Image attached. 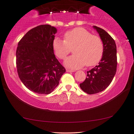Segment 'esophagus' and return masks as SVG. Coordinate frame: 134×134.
I'll list each match as a JSON object with an SVG mask.
<instances>
[{
    "label": "esophagus",
    "mask_w": 134,
    "mask_h": 134,
    "mask_svg": "<svg viewBox=\"0 0 134 134\" xmlns=\"http://www.w3.org/2000/svg\"><path fill=\"white\" fill-rule=\"evenodd\" d=\"M66 71L68 72H74L75 71H74V70H70V69H66Z\"/></svg>",
    "instance_id": "esophagus-1"
}]
</instances>
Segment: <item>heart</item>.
<instances>
[{
	"mask_svg": "<svg viewBox=\"0 0 134 134\" xmlns=\"http://www.w3.org/2000/svg\"><path fill=\"white\" fill-rule=\"evenodd\" d=\"M74 54L65 61V65L71 68L92 66L97 64L104 53V43L99 36L93 35L83 27H76L64 34V40L55 38L53 48L55 55L65 60L73 48Z\"/></svg>",
	"mask_w": 134,
	"mask_h": 134,
	"instance_id": "heart-1",
	"label": "heart"
}]
</instances>
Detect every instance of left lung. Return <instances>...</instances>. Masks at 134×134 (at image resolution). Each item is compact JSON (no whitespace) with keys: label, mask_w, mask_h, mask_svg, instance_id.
I'll list each match as a JSON object with an SVG mask.
<instances>
[{"label":"left lung","mask_w":134,"mask_h":134,"mask_svg":"<svg viewBox=\"0 0 134 134\" xmlns=\"http://www.w3.org/2000/svg\"><path fill=\"white\" fill-rule=\"evenodd\" d=\"M104 43V53L99 64L87 72V77L80 86L86 93L96 94L110 85L117 71L116 42L105 30L94 26Z\"/></svg>","instance_id":"left-lung-1"}]
</instances>
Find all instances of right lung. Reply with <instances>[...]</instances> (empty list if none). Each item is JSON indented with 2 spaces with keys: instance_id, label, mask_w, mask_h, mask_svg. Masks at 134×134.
Instances as JSON below:
<instances>
[{
  "instance_id": "1",
  "label": "right lung",
  "mask_w": 134,
  "mask_h": 134,
  "mask_svg": "<svg viewBox=\"0 0 134 134\" xmlns=\"http://www.w3.org/2000/svg\"><path fill=\"white\" fill-rule=\"evenodd\" d=\"M57 29L48 24L35 27L18 42L16 66L26 87L38 94L51 93L66 72L54 54L53 42Z\"/></svg>"
}]
</instances>
